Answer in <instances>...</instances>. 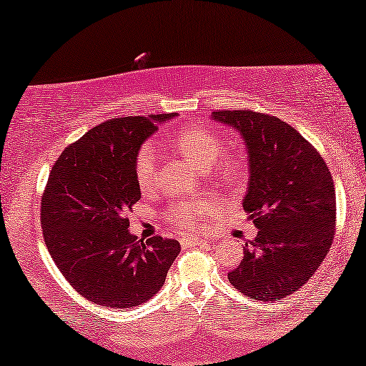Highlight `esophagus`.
Listing matches in <instances>:
<instances>
[{
    "instance_id": "obj_1",
    "label": "esophagus",
    "mask_w": 366,
    "mask_h": 366,
    "mask_svg": "<svg viewBox=\"0 0 366 366\" xmlns=\"http://www.w3.org/2000/svg\"><path fill=\"white\" fill-rule=\"evenodd\" d=\"M182 244L183 247H208L209 239L198 238V237H188V238H182Z\"/></svg>"
}]
</instances>
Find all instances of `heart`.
Returning <instances> with one entry per match:
<instances>
[{"label":"heart","instance_id":"heart-1","mask_svg":"<svg viewBox=\"0 0 366 366\" xmlns=\"http://www.w3.org/2000/svg\"><path fill=\"white\" fill-rule=\"evenodd\" d=\"M172 147L198 168H208L218 187L233 188L243 174V162L238 154L223 152L224 138L207 124H184L168 134ZM134 178L142 192L157 187V153L152 144H143L134 157ZM207 199H183L167 208L168 222L179 229H194L212 213Z\"/></svg>","mask_w":366,"mask_h":366}]
</instances>
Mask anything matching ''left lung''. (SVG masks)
<instances>
[{
  "label": "left lung",
  "instance_id": "8db88e82",
  "mask_svg": "<svg viewBox=\"0 0 366 366\" xmlns=\"http://www.w3.org/2000/svg\"><path fill=\"white\" fill-rule=\"evenodd\" d=\"M213 119L238 129L248 148L243 209L258 234L244 243L229 283L249 298L273 302L297 292L330 252L337 227L332 173L308 139L272 114L214 109Z\"/></svg>",
  "mask_w": 366,
  "mask_h": 366
}]
</instances>
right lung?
Returning a JSON list of instances; mask_svg holds the SVG:
<instances>
[{
  "mask_svg": "<svg viewBox=\"0 0 366 366\" xmlns=\"http://www.w3.org/2000/svg\"><path fill=\"white\" fill-rule=\"evenodd\" d=\"M173 117L107 119L64 148L49 172L41 197L44 243L64 280L89 302L144 303L178 257L177 239H138L127 217L142 198L134 157L157 124Z\"/></svg>",
  "mask_w": 366,
  "mask_h": 366,
  "instance_id": "right-lung-1",
  "label": "right lung"
}]
</instances>
